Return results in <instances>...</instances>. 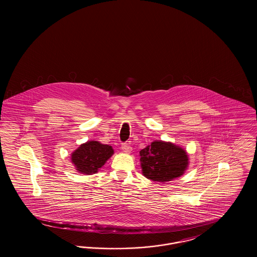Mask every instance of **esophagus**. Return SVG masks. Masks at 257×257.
Returning <instances> with one entry per match:
<instances>
[{
  "instance_id": "34e87169",
  "label": "esophagus",
  "mask_w": 257,
  "mask_h": 257,
  "mask_svg": "<svg viewBox=\"0 0 257 257\" xmlns=\"http://www.w3.org/2000/svg\"><path fill=\"white\" fill-rule=\"evenodd\" d=\"M121 148H122V150L124 151H126V152H129V151H131V147H130V145L129 144H127V143H123L121 144Z\"/></svg>"
}]
</instances>
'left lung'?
<instances>
[{
    "instance_id": "8db88e82",
    "label": "left lung",
    "mask_w": 257,
    "mask_h": 257,
    "mask_svg": "<svg viewBox=\"0 0 257 257\" xmlns=\"http://www.w3.org/2000/svg\"><path fill=\"white\" fill-rule=\"evenodd\" d=\"M144 175L152 181L166 182L182 175L188 156L181 147L171 143L153 142L140 151Z\"/></svg>"
}]
</instances>
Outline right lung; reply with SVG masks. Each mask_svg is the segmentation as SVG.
I'll list each match as a JSON object with an SVG mask.
<instances>
[{
    "instance_id": "obj_1",
    "label": "right lung",
    "mask_w": 257,
    "mask_h": 257,
    "mask_svg": "<svg viewBox=\"0 0 257 257\" xmlns=\"http://www.w3.org/2000/svg\"><path fill=\"white\" fill-rule=\"evenodd\" d=\"M112 153L113 150L110 146L90 141L75 150L71 155V160L79 172L92 174L97 172L98 169L106 163Z\"/></svg>"
}]
</instances>
